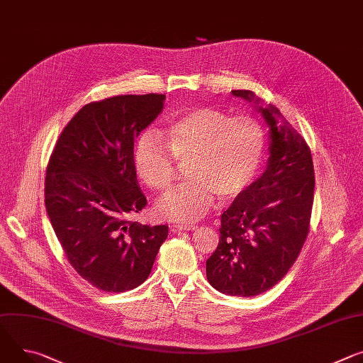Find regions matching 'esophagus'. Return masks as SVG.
Returning <instances> with one entry per match:
<instances>
[{
    "mask_svg": "<svg viewBox=\"0 0 363 363\" xmlns=\"http://www.w3.org/2000/svg\"><path fill=\"white\" fill-rule=\"evenodd\" d=\"M171 228L174 232H189V230L196 228L195 224H172Z\"/></svg>",
    "mask_w": 363,
    "mask_h": 363,
    "instance_id": "1",
    "label": "esophagus"
}]
</instances>
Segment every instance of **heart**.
<instances>
[{
	"mask_svg": "<svg viewBox=\"0 0 363 363\" xmlns=\"http://www.w3.org/2000/svg\"><path fill=\"white\" fill-rule=\"evenodd\" d=\"M267 149V133L252 116H235L213 108L192 110L163 131L145 133L135 147V168L155 191L168 189L177 163L186 164L188 182L156 201L159 218L192 223L213 206L240 195L255 179ZM172 153L169 154V152Z\"/></svg>",
	"mask_w": 363,
	"mask_h": 363,
	"instance_id": "b5f03b06",
	"label": "heart"
}]
</instances>
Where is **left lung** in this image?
Returning <instances> with one entry per match:
<instances>
[{"label": "left lung", "instance_id": "left-lung-1", "mask_svg": "<svg viewBox=\"0 0 363 363\" xmlns=\"http://www.w3.org/2000/svg\"><path fill=\"white\" fill-rule=\"evenodd\" d=\"M232 94L253 103L269 125V157L262 175L221 214L218 246L206 269L217 291L255 296L278 284L301 252L310 230L314 167L308 145L277 107L263 106L247 89Z\"/></svg>", "mask_w": 363, "mask_h": 363}]
</instances>
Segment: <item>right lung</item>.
I'll return each instance as SVG.
<instances>
[{
  "label": "right lung",
  "mask_w": 363,
  "mask_h": 363,
  "mask_svg": "<svg viewBox=\"0 0 363 363\" xmlns=\"http://www.w3.org/2000/svg\"><path fill=\"white\" fill-rule=\"evenodd\" d=\"M163 94L118 95L84 106L49 159L45 204L74 269L106 292L143 284L168 225L127 217L147 204L135 168V139L163 110Z\"/></svg>",
  "instance_id": "1"
}]
</instances>
